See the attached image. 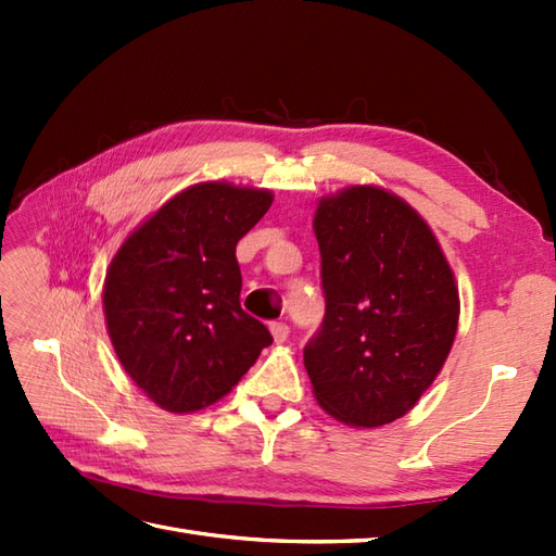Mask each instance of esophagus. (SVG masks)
<instances>
[{"label":"esophagus","mask_w":556,"mask_h":556,"mask_svg":"<svg viewBox=\"0 0 556 556\" xmlns=\"http://www.w3.org/2000/svg\"><path fill=\"white\" fill-rule=\"evenodd\" d=\"M269 332H271V337H275L277 344H281V341H287L291 327L287 323H271L269 325Z\"/></svg>","instance_id":"obj_1"}]
</instances>
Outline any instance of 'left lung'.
I'll return each instance as SVG.
<instances>
[{
  "label": "left lung",
  "mask_w": 556,
  "mask_h": 556,
  "mask_svg": "<svg viewBox=\"0 0 556 556\" xmlns=\"http://www.w3.org/2000/svg\"><path fill=\"white\" fill-rule=\"evenodd\" d=\"M313 229L325 317L305 370L329 416L380 428L416 406L452 351V267L418 212L375 186L320 200Z\"/></svg>",
  "instance_id": "left-lung-1"
}]
</instances>
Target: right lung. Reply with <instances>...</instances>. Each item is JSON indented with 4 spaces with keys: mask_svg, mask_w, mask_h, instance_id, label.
Masks as SVG:
<instances>
[{
    "mask_svg": "<svg viewBox=\"0 0 556 556\" xmlns=\"http://www.w3.org/2000/svg\"><path fill=\"white\" fill-rule=\"evenodd\" d=\"M269 205V191L198 184L164 203L114 255L104 279L112 346L164 410L215 404L271 344L269 329L241 308L236 260V243Z\"/></svg>",
    "mask_w": 556,
    "mask_h": 556,
    "instance_id": "1",
    "label": "right lung"
}]
</instances>
